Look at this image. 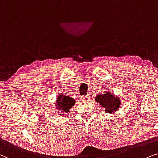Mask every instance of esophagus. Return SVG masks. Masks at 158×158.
I'll use <instances>...</instances> for the list:
<instances>
[{
    "label": "esophagus",
    "instance_id": "1",
    "mask_svg": "<svg viewBox=\"0 0 158 158\" xmlns=\"http://www.w3.org/2000/svg\"><path fill=\"white\" fill-rule=\"evenodd\" d=\"M81 100L84 101V102H87V101H88L89 100V97L88 95H86V96H82L81 97Z\"/></svg>",
    "mask_w": 158,
    "mask_h": 158
}]
</instances>
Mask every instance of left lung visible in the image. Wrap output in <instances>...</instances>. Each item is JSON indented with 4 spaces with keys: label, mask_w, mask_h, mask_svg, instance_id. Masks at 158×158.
<instances>
[{
    "label": "left lung",
    "mask_w": 158,
    "mask_h": 158,
    "mask_svg": "<svg viewBox=\"0 0 158 158\" xmlns=\"http://www.w3.org/2000/svg\"><path fill=\"white\" fill-rule=\"evenodd\" d=\"M120 99L112 94L110 92L106 94H102L97 96L95 101L100 103L102 107L106 109V113H111L114 112L119 108L120 106Z\"/></svg>",
    "instance_id": "left-lung-1"
}]
</instances>
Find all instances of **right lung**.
Segmentation results:
<instances>
[{
  "mask_svg": "<svg viewBox=\"0 0 158 158\" xmlns=\"http://www.w3.org/2000/svg\"><path fill=\"white\" fill-rule=\"evenodd\" d=\"M58 110L60 109L63 113H69L70 108L75 104V100L71 97L59 95L57 99Z\"/></svg>",
  "mask_w": 158,
  "mask_h": 158,
  "instance_id": "add662e5",
  "label": "right lung"
}]
</instances>
